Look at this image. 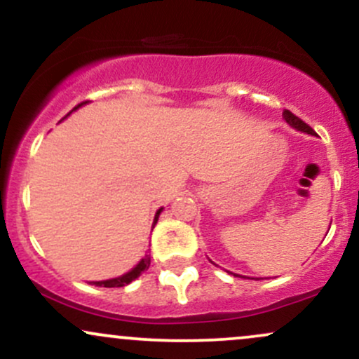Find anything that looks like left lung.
I'll use <instances>...</instances> for the list:
<instances>
[{"instance_id": "8db88e82", "label": "left lung", "mask_w": 359, "mask_h": 359, "mask_svg": "<svg viewBox=\"0 0 359 359\" xmlns=\"http://www.w3.org/2000/svg\"><path fill=\"white\" fill-rule=\"evenodd\" d=\"M283 118H285V121L288 123V125L294 126L295 130L304 131V133H309V135H316L314 130H312V128L309 126L307 123H304L299 116H295V114L292 113V111H288V109L283 111ZM234 277H238V275H234Z\"/></svg>"}]
</instances>
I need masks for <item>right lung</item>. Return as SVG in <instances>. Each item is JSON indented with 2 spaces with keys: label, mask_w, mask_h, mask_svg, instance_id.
<instances>
[{
  "label": "right lung",
  "mask_w": 359,
  "mask_h": 359,
  "mask_svg": "<svg viewBox=\"0 0 359 359\" xmlns=\"http://www.w3.org/2000/svg\"><path fill=\"white\" fill-rule=\"evenodd\" d=\"M86 102H88V101L81 102V104H77L76 108H74V109H77V108H79V106L86 104ZM160 212H162V208H160L158 211H156V214H155L154 228H155L156 221H158ZM148 266H150V255H145V258H142V262H140L138 265L135 266L133 270H130V271H128V273L121 275V277H118V278H111V280H102V282H93V283H94V285H96V287H108V288H111V287H125V285H128V283L133 282L135 278H138L140 275L143 273V271L148 270Z\"/></svg>",
  "instance_id": "obj_1"
}]
</instances>
